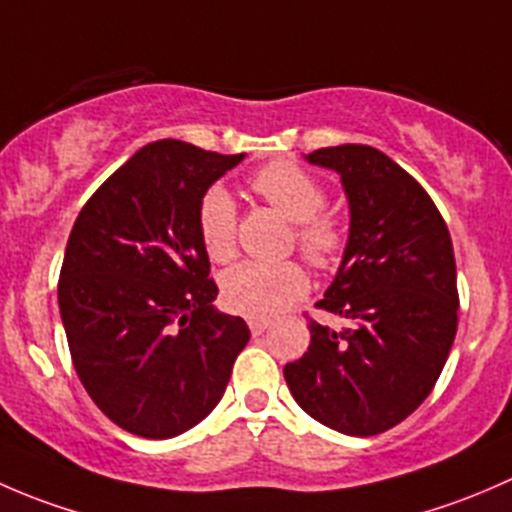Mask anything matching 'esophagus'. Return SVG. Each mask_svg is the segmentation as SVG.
Instances as JSON below:
<instances>
[{"instance_id": "1", "label": "esophagus", "mask_w": 512, "mask_h": 512, "mask_svg": "<svg viewBox=\"0 0 512 512\" xmlns=\"http://www.w3.org/2000/svg\"><path fill=\"white\" fill-rule=\"evenodd\" d=\"M247 324H250V332L255 334V337H257V334H262V332H265L267 327H270V319H262V317H250V319H247Z\"/></svg>"}]
</instances>
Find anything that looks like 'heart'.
<instances>
[{
	"instance_id": "obj_1",
	"label": "heart",
	"mask_w": 512,
	"mask_h": 512,
	"mask_svg": "<svg viewBox=\"0 0 512 512\" xmlns=\"http://www.w3.org/2000/svg\"><path fill=\"white\" fill-rule=\"evenodd\" d=\"M250 188L277 213L294 223V242L314 267H334L347 250V227L324 213L322 183L292 160H272L252 173ZM198 232L210 260L227 262L235 255L237 208L223 185H213L198 203ZM309 287L304 267L294 260L240 262L220 277V297L242 317H272L302 297Z\"/></svg>"
}]
</instances>
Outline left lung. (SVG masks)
<instances>
[{"label":"left lung","mask_w":512,"mask_h":512,"mask_svg":"<svg viewBox=\"0 0 512 512\" xmlns=\"http://www.w3.org/2000/svg\"><path fill=\"white\" fill-rule=\"evenodd\" d=\"M339 173L349 200V240L309 319L312 342L285 366L294 401L347 436H376L423 404L441 376L458 327L453 242L426 190L371 146L319 148L304 156Z\"/></svg>","instance_id":"8db88e82"}]
</instances>
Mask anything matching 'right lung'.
Segmentation results:
<instances>
[{
	"instance_id": "1",
	"label": "right lung",
	"mask_w": 512,
	"mask_h": 512,
	"mask_svg": "<svg viewBox=\"0 0 512 512\" xmlns=\"http://www.w3.org/2000/svg\"><path fill=\"white\" fill-rule=\"evenodd\" d=\"M245 153L156 141L81 208L66 242L59 309L94 404L123 431L173 438L223 399L245 319L215 309L198 203Z\"/></svg>"
}]
</instances>
